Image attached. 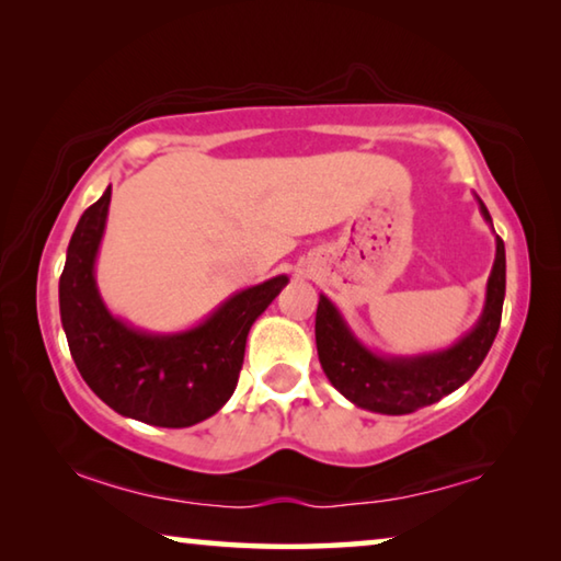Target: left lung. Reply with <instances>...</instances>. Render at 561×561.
Wrapping results in <instances>:
<instances>
[{"mask_svg": "<svg viewBox=\"0 0 561 561\" xmlns=\"http://www.w3.org/2000/svg\"><path fill=\"white\" fill-rule=\"evenodd\" d=\"M482 220L492 227L485 203L474 195ZM505 301V242L495 234V262L488 277L482 314L468 334L455 344L425 354L393 356L378 354L360 341L339 307L327 294H319L317 351L321 368L336 391L351 403L371 413L405 415L417 408L438 403L443 396L468 381L485 360L497 336Z\"/></svg>", "mask_w": 561, "mask_h": 561, "instance_id": "obj_1", "label": "left lung"}]
</instances>
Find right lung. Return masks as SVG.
Listing matches in <instances>:
<instances>
[{"instance_id": "add662e5", "label": "right lung", "mask_w": 561, "mask_h": 561, "mask_svg": "<svg viewBox=\"0 0 561 561\" xmlns=\"http://www.w3.org/2000/svg\"><path fill=\"white\" fill-rule=\"evenodd\" d=\"M108 205L111 185L76 225L59 279L61 327L73 364L116 413L158 428H187L230 401L247 334L289 277L277 274L234 291L190 329H138L113 314L96 284Z\"/></svg>"}]
</instances>
